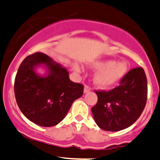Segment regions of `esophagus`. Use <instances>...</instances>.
Here are the masks:
<instances>
[{
    "mask_svg": "<svg viewBox=\"0 0 160 160\" xmlns=\"http://www.w3.org/2000/svg\"><path fill=\"white\" fill-rule=\"evenodd\" d=\"M90 90H91V88H90V87H88V86L86 85L84 87V89H83V92H84V93H88V92H90Z\"/></svg>",
    "mask_w": 160,
    "mask_h": 160,
    "instance_id": "1",
    "label": "esophagus"
}]
</instances>
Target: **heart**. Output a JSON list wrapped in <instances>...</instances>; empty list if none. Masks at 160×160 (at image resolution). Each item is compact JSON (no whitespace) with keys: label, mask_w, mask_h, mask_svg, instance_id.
<instances>
[{"label":"heart","mask_w":160,"mask_h":160,"mask_svg":"<svg viewBox=\"0 0 160 160\" xmlns=\"http://www.w3.org/2000/svg\"><path fill=\"white\" fill-rule=\"evenodd\" d=\"M89 67L93 70H98L94 74L93 83L102 89H109L117 84L128 70L125 62L116 63L112 60H96L89 63ZM72 68L77 73H81V67L77 63H73Z\"/></svg>","instance_id":"b5f03b06"}]
</instances>
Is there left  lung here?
Listing matches in <instances>:
<instances>
[{"label": "left lung", "instance_id": "obj_1", "mask_svg": "<svg viewBox=\"0 0 160 160\" xmlns=\"http://www.w3.org/2000/svg\"><path fill=\"white\" fill-rule=\"evenodd\" d=\"M98 97L92 107L94 120L100 129L120 131L130 127L145 108L147 100V80L142 67L130 70L120 86L110 91H95Z\"/></svg>", "mask_w": 160, "mask_h": 160}]
</instances>
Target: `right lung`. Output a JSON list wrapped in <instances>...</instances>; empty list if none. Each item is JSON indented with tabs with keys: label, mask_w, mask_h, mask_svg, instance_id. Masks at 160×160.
Listing matches in <instances>:
<instances>
[{
	"label": "right lung",
	"mask_w": 160,
	"mask_h": 160,
	"mask_svg": "<svg viewBox=\"0 0 160 160\" xmlns=\"http://www.w3.org/2000/svg\"><path fill=\"white\" fill-rule=\"evenodd\" d=\"M39 67L46 70L43 75L36 73ZM83 93V86L72 82L67 69L43 53L27 57L15 77L14 94L20 110L40 127H53L61 122Z\"/></svg>",
	"instance_id": "obj_1"
}]
</instances>
